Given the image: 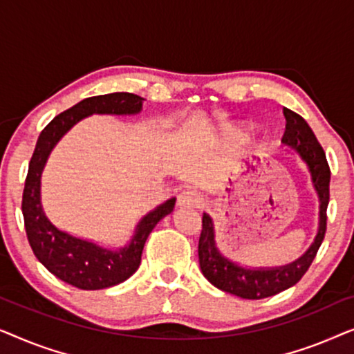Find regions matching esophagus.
I'll return each instance as SVG.
<instances>
[{"label": "esophagus", "mask_w": 354, "mask_h": 354, "mask_svg": "<svg viewBox=\"0 0 354 354\" xmlns=\"http://www.w3.org/2000/svg\"><path fill=\"white\" fill-rule=\"evenodd\" d=\"M177 205L180 207H200L203 205V200L196 192L183 190L177 198Z\"/></svg>", "instance_id": "esophagus-1"}]
</instances>
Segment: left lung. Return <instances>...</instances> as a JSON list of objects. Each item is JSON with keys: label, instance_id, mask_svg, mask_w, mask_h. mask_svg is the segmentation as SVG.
Returning <instances> with one entry per match:
<instances>
[{"label": "left lung", "instance_id": "left-lung-1", "mask_svg": "<svg viewBox=\"0 0 354 354\" xmlns=\"http://www.w3.org/2000/svg\"><path fill=\"white\" fill-rule=\"evenodd\" d=\"M285 132L282 142L292 147L299 153L303 161L308 164L313 176V183L316 187L319 200H321V221L316 240L304 256L295 261L290 266L279 269H259L251 270L225 259L216 248L214 230L209 216H203V227L200 241H198V256H200V268L205 277L222 292L236 295L245 299H261L272 297L283 290L293 287L299 279L306 274L309 266L316 258L319 246H321L327 230V206L330 198V167H328L326 153L317 142L316 135L309 127L301 115L293 113L292 109L283 108Z\"/></svg>", "mask_w": 354, "mask_h": 354}]
</instances>
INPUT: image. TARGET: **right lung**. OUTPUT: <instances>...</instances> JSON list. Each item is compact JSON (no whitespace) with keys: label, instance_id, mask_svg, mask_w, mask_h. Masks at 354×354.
<instances>
[{"label":"right lung","instance_id":"1","mask_svg":"<svg viewBox=\"0 0 354 354\" xmlns=\"http://www.w3.org/2000/svg\"><path fill=\"white\" fill-rule=\"evenodd\" d=\"M142 100L138 95L118 91L80 101L71 109L57 114L41 130L35 151L28 162L26 187L22 193V214L27 240L37 259L53 275L72 287L100 290L127 280L138 269L148 235L162 217L172 212L176 198L143 217L127 248L109 251L57 230L46 219L40 203L41 171L53 147L80 119L90 114H135L142 109Z\"/></svg>","mask_w":354,"mask_h":354}]
</instances>
